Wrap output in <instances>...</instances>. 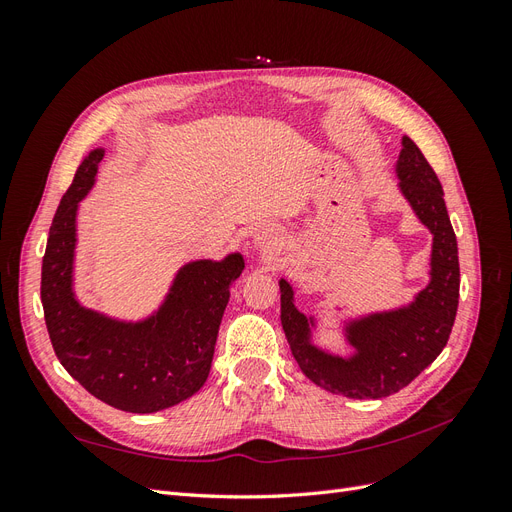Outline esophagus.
Returning a JSON list of instances; mask_svg holds the SVG:
<instances>
[{"mask_svg": "<svg viewBox=\"0 0 512 512\" xmlns=\"http://www.w3.org/2000/svg\"><path fill=\"white\" fill-rule=\"evenodd\" d=\"M254 241H256L258 247H262V250L273 252L275 245H277V232L269 226H262L254 232Z\"/></svg>", "mask_w": 512, "mask_h": 512, "instance_id": "obj_1", "label": "esophagus"}]
</instances>
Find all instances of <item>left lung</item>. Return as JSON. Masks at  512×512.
I'll use <instances>...</instances> for the list:
<instances>
[{"label":"left lung","mask_w":512,"mask_h":512,"mask_svg":"<svg viewBox=\"0 0 512 512\" xmlns=\"http://www.w3.org/2000/svg\"><path fill=\"white\" fill-rule=\"evenodd\" d=\"M399 153V188L433 232L431 282L410 307L374 314L348 327L350 359L331 356L309 344V322L292 303V288L280 282L282 327L303 374L322 389L352 399L389 397L408 386L444 350L459 305L457 239L444 205L438 175L412 138Z\"/></svg>","instance_id":"left-lung-1"}]
</instances>
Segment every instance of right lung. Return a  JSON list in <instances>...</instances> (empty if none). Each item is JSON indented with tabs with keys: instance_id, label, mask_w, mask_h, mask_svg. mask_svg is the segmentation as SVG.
Returning a JSON list of instances; mask_svg holds the SVG:
<instances>
[{
	"instance_id": "obj_1",
	"label": "right lung",
	"mask_w": 512,
	"mask_h": 512,
	"mask_svg": "<svg viewBox=\"0 0 512 512\" xmlns=\"http://www.w3.org/2000/svg\"><path fill=\"white\" fill-rule=\"evenodd\" d=\"M104 153L91 151L61 198L42 258L40 297L53 350L68 374L104 404L149 414L179 404L205 384L228 286L245 262L185 265L166 303L145 322L126 324L81 307L72 294L76 207L96 179Z\"/></svg>"
}]
</instances>
